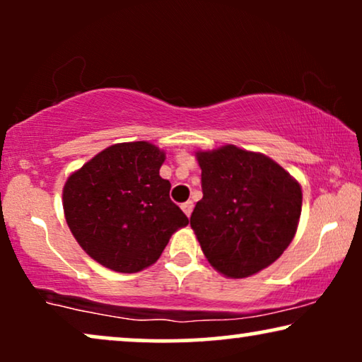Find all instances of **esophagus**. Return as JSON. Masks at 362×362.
<instances>
[{
  "instance_id": "34e87169",
  "label": "esophagus",
  "mask_w": 362,
  "mask_h": 362,
  "mask_svg": "<svg viewBox=\"0 0 362 362\" xmlns=\"http://www.w3.org/2000/svg\"><path fill=\"white\" fill-rule=\"evenodd\" d=\"M181 209L185 211V214L189 217L191 216V212H192V209H194V202L192 201H186V202H182L181 204Z\"/></svg>"
}]
</instances>
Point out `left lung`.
<instances>
[{
  "label": "left lung",
  "instance_id": "obj_1",
  "mask_svg": "<svg viewBox=\"0 0 362 362\" xmlns=\"http://www.w3.org/2000/svg\"><path fill=\"white\" fill-rule=\"evenodd\" d=\"M196 156L202 199L192 211L191 227L206 259L232 279L274 264L298 226V182L269 156L232 145Z\"/></svg>",
  "mask_w": 362,
  "mask_h": 362
}]
</instances>
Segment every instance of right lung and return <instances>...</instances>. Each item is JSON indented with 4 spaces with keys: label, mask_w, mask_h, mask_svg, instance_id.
<instances>
[{
    "label": "right lung",
    "mask_w": 362,
    "mask_h": 362,
    "mask_svg": "<svg viewBox=\"0 0 362 362\" xmlns=\"http://www.w3.org/2000/svg\"><path fill=\"white\" fill-rule=\"evenodd\" d=\"M165 153L146 141L108 146L74 173L64 186L71 232L93 260L123 274L160 259L173 232L187 217L170 199L160 176Z\"/></svg>",
    "instance_id": "add662e5"
}]
</instances>
